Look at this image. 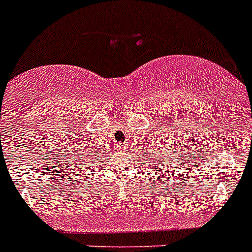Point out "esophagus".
Segmentation results:
<instances>
[{
    "instance_id": "esophagus-1",
    "label": "esophagus",
    "mask_w": 252,
    "mask_h": 252,
    "mask_svg": "<svg viewBox=\"0 0 252 252\" xmlns=\"http://www.w3.org/2000/svg\"><path fill=\"white\" fill-rule=\"evenodd\" d=\"M126 145L123 144V142H119V144H116V147H118V150H123V149H126Z\"/></svg>"
}]
</instances>
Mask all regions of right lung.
<instances>
[{
	"label": "right lung",
	"instance_id": "1",
	"mask_svg": "<svg viewBox=\"0 0 252 252\" xmlns=\"http://www.w3.org/2000/svg\"><path fill=\"white\" fill-rule=\"evenodd\" d=\"M71 153H72V151H71ZM62 157H63V155H62ZM72 158H73V155H71V154H67L66 159H62V160L64 161V163H65L66 161H67V163H66V167H67V165H68V167H69V165L72 164V163H73V161H72Z\"/></svg>",
	"mask_w": 252,
	"mask_h": 252
}]
</instances>
